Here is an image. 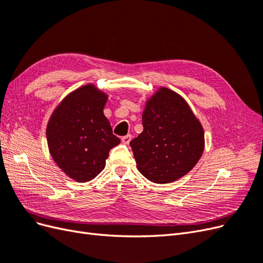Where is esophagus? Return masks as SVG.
<instances>
[{"label": "esophagus", "mask_w": 263, "mask_h": 263, "mask_svg": "<svg viewBox=\"0 0 263 263\" xmlns=\"http://www.w3.org/2000/svg\"><path fill=\"white\" fill-rule=\"evenodd\" d=\"M130 139H132V135H126V136L122 137V142L125 145H128L130 142Z\"/></svg>", "instance_id": "esophagus-1"}]
</instances>
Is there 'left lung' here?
Segmentation results:
<instances>
[{"label":"left lung","mask_w":263,"mask_h":263,"mask_svg":"<svg viewBox=\"0 0 263 263\" xmlns=\"http://www.w3.org/2000/svg\"><path fill=\"white\" fill-rule=\"evenodd\" d=\"M144 130L130 141L139 172L154 183L185 176L200 160L204 130L185 100L160 87L146 103Z\"/></svg>","instance_id":"8db88e82"}]
</instances>
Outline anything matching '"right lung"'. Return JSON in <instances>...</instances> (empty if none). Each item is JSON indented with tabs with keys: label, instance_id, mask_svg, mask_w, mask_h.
<instances>
[{
	"label": "right lung",
	"instance_id": "obj_1",
	"mask_svg": "<svg viewBox=\"0 0 263 263\" xmlns=\"http://www.w3.org/2000/svg\"><path fill=\"white\" fill-rule=\"evenodd\" d=\"M106 101L107 95L92 84L79 87L53 110L47 125L53 161L78 182L100 174L109 150L121 142L103 113Z\"/></svg>",
	"mask_w": 263,
	"mask_h": 263
}]
</instances>
